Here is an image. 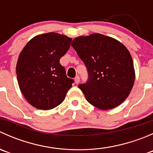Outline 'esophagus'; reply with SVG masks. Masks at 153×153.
Here are the masks:
<instances>
[{
  "instance_id": "obj_1",
  "label": "esophagus",
  "mask_w": 153,
  "mask_h": 153,
  "mask_svg": "<svg viewBox=\"0 0 153 153\" xmlns=\"http://www.w3.org/2000/svg\"><path fill=\"white\" fill-rule=\"evenodd\" d=\"M79 82H80L79 76H76V77H75V83L76 84H79Z\"/></svg>"
}]
</instances>
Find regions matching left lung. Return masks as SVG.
<instances>
[{
    "mask_svg": "<svg viewBox=\"0 0 153 153\" xmlns=\"http://www.w3.org/2000/svg\"><path fill=\"white\" fill-rule=\"evenodd\" d=\"M71 45L87 69L89 78L78 87L88 102L102 110L124 102L135 81L133 61L126 47L99 33L75 38Z\"/></svg>",
    "mask_w": 153,
    "mask_h": 153,
    "instance_id": "8db88e82",
    "label": "left lung"
}]
</instances>
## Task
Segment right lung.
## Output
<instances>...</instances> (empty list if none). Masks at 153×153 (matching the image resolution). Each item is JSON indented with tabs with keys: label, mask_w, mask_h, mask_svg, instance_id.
<instances>
[{
	"label": "right lung",
	"mask_w": 153,
	"mask_h": 153,
	"mask_svg": "<svg viewBox=\"0 0 153 153\" xmlns=\"http://www.w3.org/2000/svg\"><path fill=\"white\" fill-rule=\"evenodd\" d=\"M72 38L55 33L30 40L20 53L16 74L20 89L34 107L53 109L64 101L73 79L67 78L60 59L70 47Z\"/></svg>",
	"instance_id": "add662e5"
}]
</instances>
